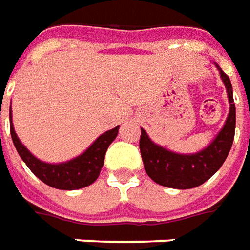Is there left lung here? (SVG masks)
Returning a JSON list of instances; mask_svg holds the SVG:
<instances>
[{
	"mask_svg": "<svg viewBox=\"0 0 250 250\" xmlns=\"http://www.w3.org/2000/svg\"><path fill=\"white\" fill-rule=\"evenodd\" d=\"M214 63L226 87L230 107L223 128L207 147L194 154H177L152 142L147 132L142 128L140 152L146 173L151 180L162 187L173 189H192L200 187L219 170L233 146L235 133L233 87L229 76L220 69L218 63Z\"/></svg>",
	"mask_w": 250,
	"mask_h": 250,
	"instance_id": "8db88e82",
	"label": "left lung"
}]
</instances>
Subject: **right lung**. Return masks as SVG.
Returning a JSON list of instances; mask_svg holds the SVG:
<instances>
[{"instance_id":"obj_1","label":"right lung","mask_w":250,"mask_h":250,"mask_svg":"<svg viewBox=\"0 0 250 250\" xmlns=\"http://www.w3.org/2000/svg\"><path fill=\"white\" fill-rule=\"evenodd\" d=\"M9 121L12 140L24 163L46 185L62 190L82 189L95 182L101 174L108 146L114 142L120 129V126H115L102 133L83 154L70 161L62 163H47L31 154L28 148L17 137L12 122V107L9 108Z\"/></svg>"}]
</instances>
